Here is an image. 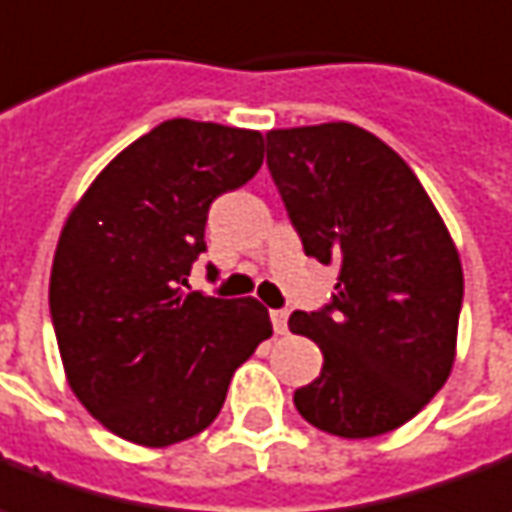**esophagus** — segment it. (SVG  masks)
Listing matches in <instances>:
<instances>
[{"label": "esophagus", "instance_id": "34e87169", "mask_svg": "<svg viewBox=\"0 0 512 512\" xmlns=\"http://www.w3.org/2000/svg\"><path fill=\"white\" fill-rule=\"evenodd\" d=\"M271 325H274V333H285L288 330V311H271Z\"/></svg>", "mask_w": 512, "mask_h": 512}]
</instances>
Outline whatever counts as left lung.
<instances>
[{
    "label": "left lung",
    "instance_id": "1",
    "mask_svg": "<svg viewBox=\"0 0 512 512\" xmlns=\"http://www.w3.org/2000/svg\"><path fill=\"white\" fill-rule=\"evenodd\" d=\"M266 142V165L305 255L339 266L330 305L288 319L325 358L319 378L294 392V406L336 437L387 434L451 375L460 252L412 168L370 131L302 125L269 131Z\"/></svg>",
    "mask_w": 512,
    "mask_h": 512
}]
</instances>
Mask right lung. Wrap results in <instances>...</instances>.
Masks as SVG:
<instances>
[{"instance_id":"add662e5","label":"right lung","mask_w":512,"mask_h":512,"mask_svg":"<svg viewBox=\"0 0 512 512\" xmlns=\"http://www.w3.org/2000/svg\"><path fill=\"white\" fill-rule=\"evenodd\" d=\"M260 165V131L168 120L114 156L66 218L50 274L66 381L128 443L165 448L207 429L271 336L252 297L184 291L210 204Z\"/></svg>"}]
</instances>
